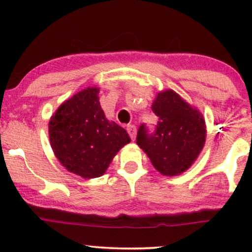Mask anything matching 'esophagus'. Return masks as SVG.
<instances>
[{"label": "esophagus", "instance_id": "obj_1", "mask_svg": "<svg viewBox=\"0 0 252 252\" xmlns=\"http://www.w3.org/2000/svg\"><path fill=\"white\" fill-rule=\"evenodd\" d=\"M126 129H127V133H128L130 139L134 141V139H135V135H136V127L134 125H127Z\"/></svg>", "mask_w": 252, "mask_h": 252}]
</instances>
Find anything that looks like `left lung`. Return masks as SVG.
<instances>
[{"label": "left lung", "instance_id": "left-lung-1", "mask_svg": "<svg viewBox=\"0 0 252 252\" xmlns=\"http://www.w3.org/2000/svg\"><path fill=\"white\" fill-rule=\"evenodd\" d=\"M151 109L158 117L156 129L149 133L142 124L137 146L159 173L168 177L184 173L204 147L206 126L202 113L172 89L158 93Z\"/></svg>", "mask_w": 252, "mask_h": 252}]
</instances>
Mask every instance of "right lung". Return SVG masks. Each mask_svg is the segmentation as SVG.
Here are the masks:
<instances>
[{"mask_svg":"<svg viewBox=\"0 0 252 252\" xmlns=\"http://www.w3.org/2000/svg\"><path fill=\"white\" fill-rule=\"evenodd\" d=\"M98 93L96 87L77 93L49 122L55 156L67 171L85 179L104 174L117 153L130 142L123 127L105 118Z\"/></svg>","mask_w":252,"mask_h":252,"instance_id":"add662e5","label":"right lung"}]
</instances>
